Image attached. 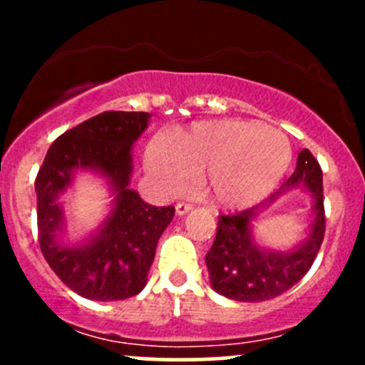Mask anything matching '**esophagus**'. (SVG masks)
I'll return each instance as SVG.
<instances>
[{
    "mask_svg": "<svg viewBox=\"0 0 365 365\" xmlns=\"http://www.w3.org/2000/svg\"><path fill=\"white\" fill-rule=\"evenodd\" d=\"M176 213H178V215H185L187 212H190V210H192V205L190 203H176Z\"/></svg>",
    "mask_w": 365,
    "mask_h": 365,
    "instance_id": "34e87169",
    "label": "esophagus"
}]
</instances>
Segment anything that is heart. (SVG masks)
<instances>
[{
  "label": "heart",
  "mask_w": 365,
  "mask_h": 365,
  "mask_svg": "<svg viewBox=\"0 0 365 365\" xmlns=\"http://www.w3.org/2000/svg\"><path fill=\"white\" fill-rule=\"evenodd\" d=\"M292 148L277 128L254 120H215L153 138L145 169L164 194L189 189L201 173L213 203L245 208L263 200L284 175Z\"/></svg>",
  "instance_id": "heart-1"
}]
</instances>
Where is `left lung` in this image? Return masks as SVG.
Segmentation results:
<instances>
[{
    "instance_id": "left-lung-1",
    "label": "left lung",
    "mask_w": 365,
    "mask_h": 365,
    "mask_svg": "<svg viewBox=\"0 0 365 365\" xmlns=\"http://www.w3.org/2000/svg\"><path fill=\"white\" fill-rule=\"evenodd\" d=\"M307 186L315 196V220L312 235L293 252L275 253L261 250L252 238L253 219L293 186ZM325 237L323 173L309 150L298 153L295 173L270 194L264 203L233 215H220L212 249L206 254L210 284L220 295L238 302L270 300L288 292L309 272Z\"/></svg>"
}]
</instances>
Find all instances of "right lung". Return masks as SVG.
<instances>
[{
    "label": "right lung",
    "instance_id": "right-lung-1",
    "mask_svg": "<svg viewBox=\"0 0 365 365\" xmlns=\"http://www.w3.org/2000/svg\"><path fill=\"white\" fill-rule=\"evenodd\" d=\"M150 113L106 111L61 134L35 180L38 244L54 274L77 295L111 302L146 286L157 242L173 220V206H152L130 189L135 139ZM83 175L104 179L112 190L108 217L84 239L68 233L63 205Z\"/></svg>",
    "mask_w": 365,
    "mask_h": 365
}]
</instances>
